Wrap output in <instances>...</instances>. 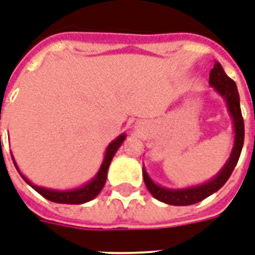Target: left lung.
<instances>
[{
  "mask_svg": "<svg viewBox=\"0 0 255 255\" xmlns=\"http://www.w3.org/2000/svg\"><path fill=\"white\" fill-rule=\"evenodd\" d=\"M209 81L210 85L226 102L227 110H229V114H230L231 119H233L234 132H236V136H234V147H233V151H231L230 158L226 162V164L223 166L222 170L219 171L218 174L215 175L211 180H209V182H206L203 184H199V186H194V187L179 188V190L162 187L159 184L153 183L152 179L147 174V171L143 168V179H144V183L147 186V188H148V191L152 194V197L155 199H158V201L163 202V203H167V205H194V203H198V202L203 201L207 197H210L211 194L218 191L219 188L226 183L227 179L230 178L233 170L236 168L238 159H240L241 151H242V147H244L245 126L242 112H241L240 93H238L237 85L225 73L222 65L218 61H215L214 68L210 72Z\"/></svg>",
  "mask_w": 255,
  "mask_h": 255,
  "instance_id": "obj_1",
  "label": "left lung"
}]
</instances>
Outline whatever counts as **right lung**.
<instances>
[{
	"instance_id": "right-lung-1",
	"label": "right lung",
	"mask_w": 255,
	"mask_h": 255,
	"mask_svg": "<svg viewBox=\"0 0 255 255\" xmlns=\"http://www.w3.org/2000/svg\"><path fill=\"white\" fill-rule=\"evenodd\" d=\"M126 139V133H122L120 136H118L114 141H111L110 145L107 147L106 156H104V160L102 163V167L100 170L97 171L96 176L93 178L91 182H88L84 186H81L79 188H73V190H65V191H60V190H50V188L40 187V186H36L33 184L30 180H28L25 178L24 175L21 174L18 170V167L15 164L14 158L11 155V159H13V163H14L15 168L19 172V175L22 176V179L26 182V183L30 186L32 188H34L40 195L48 199L50 202H54V203H67V205H81V203H85V202L92 201L93 198H96L99 195V192L102 191L104 184H106L107 180V172H108V167L111 164V160L114 158V155L116 153V151L119 149V147L122 145V143Z\"/></svg>"
}]
</instances>
